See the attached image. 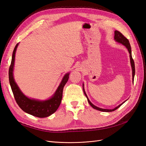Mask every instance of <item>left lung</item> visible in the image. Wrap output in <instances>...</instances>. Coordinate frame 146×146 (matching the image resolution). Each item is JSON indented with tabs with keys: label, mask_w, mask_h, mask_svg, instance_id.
Instances as JSON below:
<instances>
[{
	"label": "left lung",
	"mask_w": 146,
	"mask_h": 146,
	"mask_svg": "<svg viewBox=\"0 0 146 146\" xmlns=\"http://www.w3.org/2000/svg\"><path fill=\"white\" fill-rule=\"evenodd\" d=\"M114 39H115V41L117 42H119L122 44H123V46H125L128 49V51H129V54H130V63H131V69H132V77H133V78H132V80H133V82L134 81V77H135V63H134V61L133 60V58H132V56H131V46H130V42H129V41L128 40V39H127L121 33L119 32V31L117 30H116L114 31ZM83 86H84V85L83 84V92H84V94H85V95L86 96V98L88 99V102H89L90 105L91 106V107L97 110H99V111H104V112H111V111H114V110H117L118 108H119L121 107V106L125 102H123V103H122L121 104L119 105L117 107H116V108H114V109H111V110H108V109H103V108H100L99 107H96V106H95L94 105L92 104L90 100H89V99H88V96L86 94V92L85 91V90H84L83 88Z\"/></svg>",
	"instance_id": "obj_1"
}]
</instances>
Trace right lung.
Masks as SVG:
<instances>
[{"label":"right lung","instance_id":"1","mask_svg":"<svg viewBox=\"0 0 146 146\" xmlns=\"http://www.w3.org/2000/svg\"><path fill=\"white\" fill-rule=\"evenodd\" d=\"M18 44H19L17 43L13 50L11 62L9 68V72H8L10 84L16 103L24 111L31 115L38 117L49 116L56 111L61 104L63 96V88L68 80L69 73L65 74L55 94L49 99L46 100H38L27 98L20 90L13 77L15 54Z\"/></svg>","mask_w":146,"mask_h":146}]
</instances>
